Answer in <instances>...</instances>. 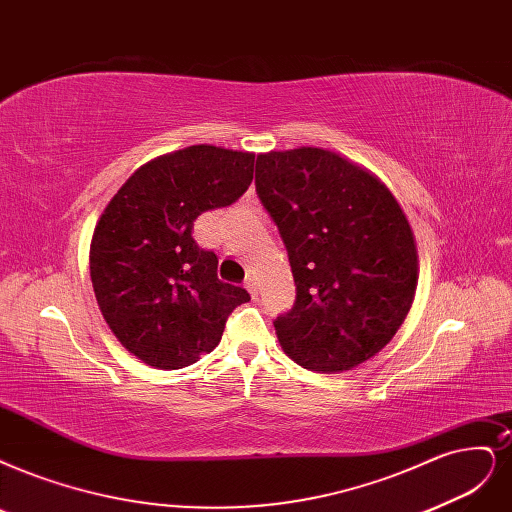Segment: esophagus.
Returning a JSON list of instances; mask_svg holds the SVG:
<instances>
[{
  "mask_svg": "<svg viewBox=\"0 0 512 512\" xmlns=\"http://www.w3.org/2000/svg\"><path fill=\"white\" fill-rule=\"evenodd\" d=\"M244 287H246V291H249L253 297H257V278L255 276H249L244 280Z\"/></svg>",
  "mask_w": 512,
  "mask_h": 512,
  "instance_id": "1",
  "label": "esophagus"
}]
</instances>
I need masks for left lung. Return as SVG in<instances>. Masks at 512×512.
<instances>
[{
  "instance_id": "1",
  "label": "left lung",
  "mask_w": 512,
  "mask_h": 512,
  "mask_svg": "<svg viewBox=\"0 0 512 512\" xmlns=\"http://www.w3.org/2000/svg\"><path fill=\"white\" fill-rule=\"evenodd\" d=\"M255 185L297 291L274 320L282 350L323 373L369 361L405 323L418 287L401 204L371 170L323 147L259 154Z\"/></svg>"
}]
</instances>
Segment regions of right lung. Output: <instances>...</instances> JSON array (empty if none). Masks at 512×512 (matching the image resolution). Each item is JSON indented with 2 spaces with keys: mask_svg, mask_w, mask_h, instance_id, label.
Segmentation results:
<instances>
[{
  "mask_svg": "<svg viewBox=\"0 0 512 512\" xmlns=\"http://www.w3.org/2000/svg\"><path fill=\"white\" fill-rule=\"evenodd\" d=\"M255 154L189 145L149 160L111 198L90 242V280L118 342L156 369H181L221 342L225 320L251 295L217 276V255L194 221L236 202Z\"/></svg>",
  "mask_w": 512,
  "mask_h": 512,
  "instance_id": "add662e5",
  "label": "right lung"
}]
</instances>
